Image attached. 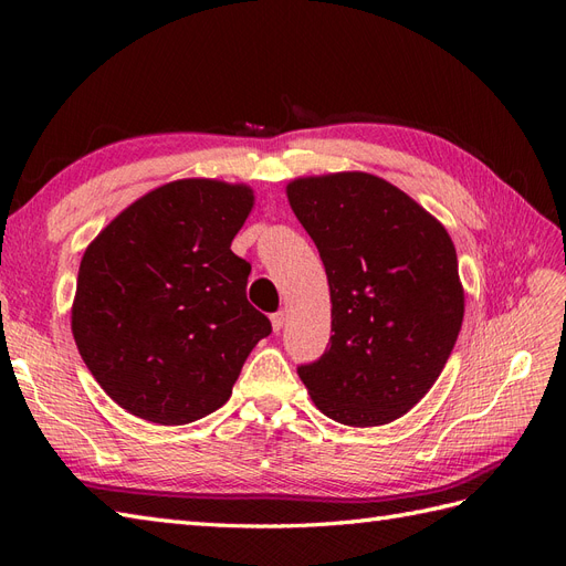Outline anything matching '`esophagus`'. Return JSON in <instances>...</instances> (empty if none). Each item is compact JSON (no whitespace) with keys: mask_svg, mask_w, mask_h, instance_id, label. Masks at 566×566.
Wrapping results in <instances>:
<instances>
[{"mask_svg":"<svg viewBox=\"0 0 566 566\" xmlns=\"http://www.w3.org/2000/svg\"><path fill=\"white\" fill-rule=\"evenodd\" d=\"M283 325H285V312L271 314V328H273V333H281Z\"/></svg>","mask_w":566,"mask_h":566,"instance_id":"obj_1","label":"esophagus"}]
</instances>
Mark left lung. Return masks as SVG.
<instances>
[{
	"mask_svg": "<svg viewBox=\"0 0 566 566\" xmlns=\"http://www.w3.org/2000/svg\"><path fill=\"white\" fill-rule=\"evenodd\" d=\"M287 202L331 285V347L300 366L321 413L378 427L413 408L449 356L465 293L449 231L394 184L368 172L300 177Z\"/></svg>",
	"mask_w": 566,
	"mask_h": 566,
	"instance_id": "obj_1",
	"label": "left lung"
}]
</instances>
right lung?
I'll return each instance as SVG.
<instances>
[{
    "mask_svg": "<svg viewBox=\"0 0 566 566\" xmlns=\"http://www.w3.org/2000/svg\"><path fill=\"white\" fill-rule=\"evenodd\" d=\"M252 208L245 184L177 179L134 200L84 250L73 337L127 413L158 424L210 416L271 333L245 295L250 264L231 252Z\"/></svg>",
    "mask_w": 566,
    "mask_h": 566,
    "instance_id": "add662e5",
    "label": "right lung"
}]
</instances>
